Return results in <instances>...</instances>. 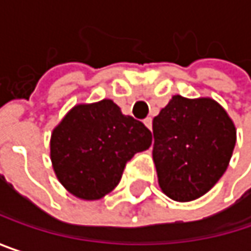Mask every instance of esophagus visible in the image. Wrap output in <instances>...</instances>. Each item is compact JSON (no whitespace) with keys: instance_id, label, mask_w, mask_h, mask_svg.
Returning a JSON list of instances; mask_svg holds the SVG:
<instances>
[{"instance_id":"obj_1","label":"esophagus","mask_w":251,"mask_h":251,"mask_svg":"<svg viewBox=\"0 0 251 251\" xmlns=\"http://www.w3.org/2000/svg\"><path fill=\"white\" fill-rule=\"evenodd\" d=\"M144 124H145V126H147L148 129H152V119H151V118L144 119Z\"/></svg>"}]
</instances>
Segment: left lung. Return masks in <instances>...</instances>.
Returning a JSON list of instances; mask_svg holds the SVG:
<instances>
[{
	"label": "left lung",
	"instance_id": "obj_1",
	"mask_svg": "<svg viewBox=\"0 0 251 251\" xmlns=\"http://www.w3.org/2000/svg\"><path fill=\"white\" fill-rule=\"evenodd\" d=\"M152 158L161 190L177 202L201 198L226 173L235 127L212 99L175 96L152 121Z\"/></svg>",
	"mask_w": 251,
	"mask_h": 251
}]
</instances>
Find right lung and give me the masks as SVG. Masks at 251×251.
<instances>
[{
	"instance_id": "add662e5",
	"label": "right lung",
	"mask_w": 251,
	"mask_h": 251,
	"mask_svg": "<svg viewBox=\"0 0 251 251\" xmlns=\"http://www.w3.org/2000/svg\"><path fill=\"white\" fill-rule=\"evenodd\" d=\"M151 141L142 122L122 115L112 100H101L75 106L53 129L50 158L68 192L96 201L119 184L126 163Z\"/></svg>"
}]
</instances>
